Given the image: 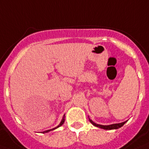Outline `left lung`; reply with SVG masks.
<instances>
[{
  "label": "left lung",
  "mask_w": 149,
  "mask_h": 149,
  "mask_svg": "<svg viewBox=\"0 0 149 149\" xmlns=\"http://www.w3.org/2000/svg\"><path fill=\"white\" fill-rule=\"evenodd\" d=\"M88 119H89V121L91 122V123H92V125H94L95 127H99V128L104 129V130H117V129L120 128L121 127H123V125L125 124V123L127 121V120L124 121V122H123V123H113V124H111V125H101V124H98V123H95V122H93L92 120L90 119V118H88Z\"/></svg>",
  "instance_id": "1"
}]
</instances>
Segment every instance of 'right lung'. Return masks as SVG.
<instances>
[{
	"instance_id": "add662e5",
	"label": "right lung",
	"mask_w": 149,
	"mask_h": 149,
	"mask_svg": "<svg viewBox=\"0 0 149 149\" xmlns=\"http://www.w3.org/2000/svg\"><path fill=\"white\" fill-rule=\"evenodd\" d=\"M64 121H65V114L63 115V118H62V120H61V123H60V124L58 125V126H57V127H54V128H53V129H51V130H48L44 131V132H42V133H46V132H50V131H51V130H56V129L58 128V127H61V126H62V125L63 124V123H64Z\"/></svg>"
}]
</instances>
